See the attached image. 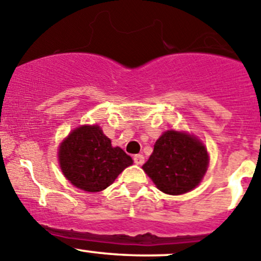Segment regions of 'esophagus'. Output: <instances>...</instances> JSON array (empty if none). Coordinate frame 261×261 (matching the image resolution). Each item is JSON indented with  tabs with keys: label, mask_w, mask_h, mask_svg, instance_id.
<instances>
[{
	"label": "esophagus",
	"mask_w": 261,
	"mask_h": 261,
	"mask_svg": "<svg viewBox=\"0 0 261 261\" xmlns=\"http://www.w3.org/2000/svg\"><path fill=\"white\" fill-rule=\"evenodd\" d=\"M134 162H135V164L141 165L144 164V162H145V158H144V155L141 154H136L134 155Z\"/></svg>",
	"instance_id": "1"
}]
</instances>
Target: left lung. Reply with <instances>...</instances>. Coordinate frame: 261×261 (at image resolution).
I'll use <instances>...</instances> for the list:
<instances>
[{
  "label": "left lung",
  "mask_w": 261,
  "mask_h": 261,
  "mask_svg": "<svg viewBox=\"0 0 261 261\" xmlns=\"http://www.w3.org/2000/svg\"><path fill=\"white\" fill-rule=\"evenodd\" d=\"M208 165L203 144L177 131H167L156 140L143 169L158 189L167 194H183L198 186Z\"/></svg>",
  "instance_id": "8db88e82"
}]
</instances>
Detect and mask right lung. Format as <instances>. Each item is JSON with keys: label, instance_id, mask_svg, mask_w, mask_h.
Masks as SVG:
<instances>
[{"label": "right lung", "instance_id": "1", "mask_svg": "<svg viewBox=\"0 0 261 261\" xmlns=\"http://www.w3.org/2000/svg\"><path fill=\"white\" fill-rule=\"evenodd\" d=\"M59 163L68 180L87 192H99L114 183L133 159L98 126H81L69 134L59 149Z\"/></svg>", "mask_w": 261, "mask_h": 261}]
</instances>
